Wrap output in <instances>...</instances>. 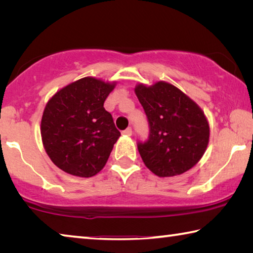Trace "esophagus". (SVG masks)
<instances>
[{
  "label": "esophagus",
  "mask_w": 253,
  "mask_h": 253,
  "mask_svg": "<svg viewBox=\"0 0 253 253\" xmlns=\"http://www.w3.org/2000/svg\"><path fill=\"white\" fill-rule=\"evenodd\" d=\"M123 135H125V136H131V134H132V129L130 127H128V128H126L125 130H123V132H122Z\"/></svg>",
  "instance_id": "34e87169"
}]
</instances>
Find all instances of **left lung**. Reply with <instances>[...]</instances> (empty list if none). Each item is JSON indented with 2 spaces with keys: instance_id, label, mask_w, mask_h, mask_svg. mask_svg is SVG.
Returning <instances> with one entry per match:
<instances>
[{
  "instance_id": "8db88e82",
  "label": "left lung",
  "mask_w": 253,
  "mask_h": 253,
  "mask_svg": "<svg viewBox=\"0 0 253 253\" xmlns=\"http://www.w3.org/2000/svg\"><path fill=\"white\" fill-rule=\"evenodd\" d=\"M146 114L149 136L137 147L144 164L160 177L183 174L202 158L210 126L203 110L175 85L158 81L135 87Z\"/></svg>"
}]
</instances>
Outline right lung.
Listing matches in <instances>:
<instances>
[{
	"label": "right lung",
	"mask_w": 253,
	"mask_h": 253,
	"mask_svg": "<svg viewBox=\"0 0 253 253\" xmlns=\"http://www.w3.org/2000/svg\"><path fill=\"white\" fill-rule=\"evenodd\" d=\"M116 85L84 77L60 89L45 105L42 143L50 160L68 174L91 177L104 169L121 136L104 102Z\"/></svg>",
	"instance_id": "add662e5"
}]
</instances>
